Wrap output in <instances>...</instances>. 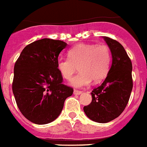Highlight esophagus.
Masks as SVG:
<instances>
[{"instance_id": "1", "label": "esophagus", "mask_w": 147, "mask_h": 147, "mask_svg": "<svg viewBox=\"0 0 147 147\" xmlns=\"http://www.w3.org/2000/svg\"><path fill=\"white\" fill-rule=\"evenodd\" d=\"M81 93H82V92L80 91V90H74V94H77V95H79V94H80Z\"/></svg>"}]
</instances>
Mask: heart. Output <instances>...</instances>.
Listing matches in <instances>:
<instances>
[{"instance_id": "obj_1", "label": "heart", "mask_w": 147, "mask_h": 147, "mask_svg": "<svg viewBox=\"0 0 147 147\" xmlns=\"http://www.w3.org/2000/svg\"><path fill=\"white\" fill-rule=\"evenodd\" d=\"M111 61V50L106 45L78 44L68 51V58L57 60V69L65 80H69L78 67L80 73L70 84L76 88H82L91 80L96 84L106 78Z\"/></svg>"}]
</instances>
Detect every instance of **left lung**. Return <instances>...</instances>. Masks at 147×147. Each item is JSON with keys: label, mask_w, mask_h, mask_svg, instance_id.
Here are the masks:
<instances>
[{"label": "left lung", "mask_w": 147, "mask_h": 147, "mask_svg": "<svg viewBox=\"0 0 147 147\" xmlns=\"http://www.w3.org/2000/svg\"><path fill=\"white\" fill-rule=\"evenodd\" d=\"M103 38L111 50V67L103 83L92 90L90 105L84 107L86 115L99 123L110 122L122 114L133 86L132 62L124 47L115 39Z\"/></svg>", "instance_id": "1"}]
</instances>
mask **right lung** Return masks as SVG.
I'll list each match as a JSON object with an SVG mask.
<instances>
[{
    "label": "right lung",
    "instance_id": "add662e5",
    "mask_svg": "<svg viewBox=\"0 0 147 147\" xmlns=\"http://www.w3.org/2000/svg\"><path fill=\"white\" fill-rule=\"evenodd\" d=\"M67 44L42 38L26 46L14 67L12 90L22 114L30 122L44 125L61 113L74 89L63 84L57 69L60 52Z\"/></svg>",
    "mask_w": 147,
    "mask_h": 147
}]
</instances>
